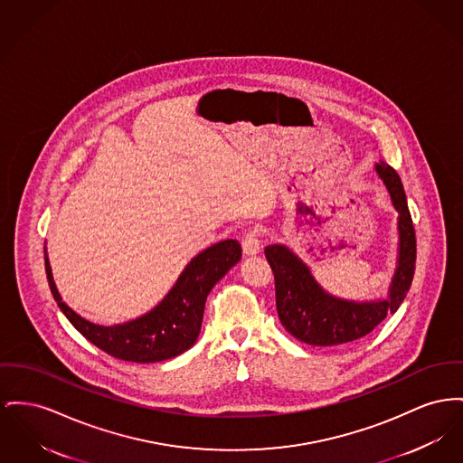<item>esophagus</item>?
<instances>
[{
	"label": "esophagus",
	"instance_id": "obj_1",
	"mask_svg": "<svg viewBox=\"0 0 463 463\" xmlns=\"http://www.w3.org/2000/svg\"><path fill=\"white\" fill-rule=\"evenodd\" d=\"M241 245H243V251L246 255L253 257L260 251V234H259V229H250L246 231L243 240H241Z\"/></svg>",
	"mask_w": 463,
	"mask_h": 463
}]
</instances>
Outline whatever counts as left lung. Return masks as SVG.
<instances>
[{"mask_svg": "<svg viewBox=\"0 0 463 463\" xmlns=\"http://www.w3.org/2000/svg\"><path fill=\"white\" fill-rule=\"evenodd\" d=\"M376 171L399 213V257L388 298L354 302L339 299L317 283L309 268L285 245L266 246L264 253L274 274L276 309L281 326L296 339L313 346L352 343L380 326L386 313H395L406 299L416 264V236L406 192L397 171L381 161Z\"/></svg>", "mask_w": 463, "mask_h": 463, "instance_id": "8db88e82", "label": "left lung"}]
</instances>
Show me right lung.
Returning <instances> with one entry per match:
<instances>
[{
  "instance_id": "obj_1",
  "label": "right lung",
  "mask_w": 463,
  "mask_h": 463,
  "mask_svg": "<svg viewBox=\"0 0 463 463\" xmlns=\"http://www.w3.org/2000/svg\"><path fill=\"white\" fill-rule=\"evenodd\" d=\"M241 259V245L225 240L195 255L173 288L152 311L120 326H96L66 306L55 288L45 255V271L59 309L87 341L126 362L150 364L184 354L197 341L210 290Z\"/></svg>"
}]
</instances>
